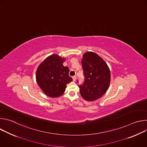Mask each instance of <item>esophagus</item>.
Returning a JSON list of instances; mask_svg holds the SVG:
<instances>
[{"mask_svg": "<svg viewBox=\"0 0 147 147\" xmlns=\"http://www.w3.org/2000/svg\"><path fill=\"white\" fill-rule=\"evenodd\" d=\"M73 80L74 81H76V76H74L73 77Z\"/></svg>", "mask_w": 147, "mask_h": 147, "instance_id": "1", "label": "esophagus"}]
</instances>
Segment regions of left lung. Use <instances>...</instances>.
<instances>
[{
	"instance_id": "8db88e82",
	"label": "left lung",
	"mask_w": 147,
	"mask_h": 147,
	"mask_svg": "<svg viewBox=\"0 0 147 147\" xmlns=\"http://www.w3.org/2000/svg\"><path fill=\"white\" fill-rule=\"evenodd\" d=\"M81 64L85 79L82 84L78 86L81 95L87 101L95 100L104 95L109 88V69L100 56L90 52L83 55Z\"/></svg>"
}]
</instances>
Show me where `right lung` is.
<instances>
[{"label": "right lung", "mask_w": 147, "mask_h": 147, "mask_svg": "<svg viewBox=\"0 0 147 147\" xmlns=\"http://www.w3.org/2000/svg\"><path fill=\"white\" fill-rule=\"evenodd\" d=\"M65 60L57 55H52L42 62L37 69L36 82L48 96L56 98L61 95L67 84L73 81L69 75V67L63 65Z\"/></svg>", "instance_id": "right-lung-1"}]
</instances>
